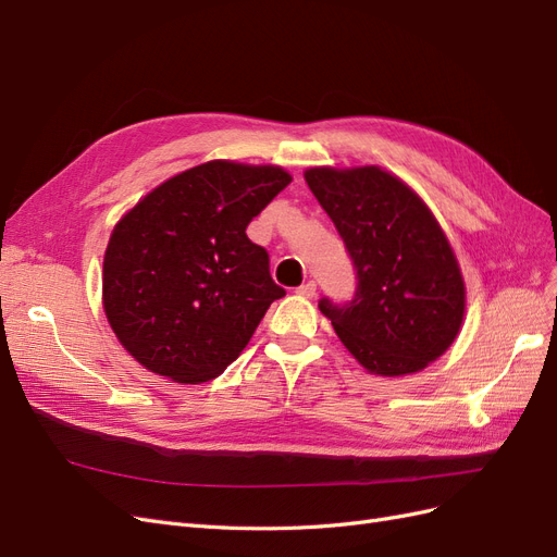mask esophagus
Masks as SVG:
<instances>
[{"mask_svg": "<svg viewBox=\"0 0 557 557\" xmlns=\"http://www.w3.org/2000/svg\"><path fill=\"white\" fill-rule=\"evenodd\" d=\"M297 295H301V297H313V295H315V283H313V281H307L305 285H299Z\"/></svg>", "mask_w": 557, "mask_h": 557, "instance_id": "obj_1", "label": "esophagus"}]
</instances>
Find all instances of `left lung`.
<instances>
[{"mask_svg":"<svg viewBox=\"0 0 557 557\" xmlns=\"http://www.w3.org/2000/svg\"><path fill=\"white\" fill-rule=\"evenodd\" d=\"M311 193L358 269L346 307L320 311L369 374L407 376L442 358L465 320V278L442 225L399 176L376 164L309 166Z\"/></svg>","mask_w":557,"mask_h":557,"instance_id":"8db88e82","label":"left lung"}]
</instances>
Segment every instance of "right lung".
I'll return each instance as SVG.
<instances>
[{
	"label": "right lung",
	"mask_w": 557,
	"mask_h": 557,
	"mask_svg": "<svg viewBox=\"0 0 557 557\" xmlns=\"http://www.w3.org/2000/svg\"><path fill=\"white\" fill-rule=\"evenodd\" d=\"M290 181L276 164L211 160L166 178L115 223L102 305L148 372L205 383L242 356L285 295L246 227Z\"/></svg>",
	"instance_id": "1"
}]
</instances>
